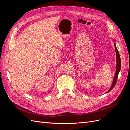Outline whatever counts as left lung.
<instances>
[{
  "instance_id": "obj_1",
  "label": "left lung",
  "mask_w": 130,
  "mask_h": 130,
  "mask_svg": "<svg viewBox=\"0 0 130 130\" xmlns=\"http://www.w3.org/2000/svg\"><path fill=\"white\" fill-rule=\"evenodd\" d=\"M114 42H115V41H114ZM114 45H115V48L116 53V61H117L116 70L115 76H114V78H113V82H112V86H111V88H109V89L106 93H108L109 92L111 91V90L113 88V87H115V86L116 84L118 76L119 73L120 72V68H121V61H120V55H119V53L118 51V50L117 49V47H116L115 43H114Z\"/></svg>"
}]
</instances>
